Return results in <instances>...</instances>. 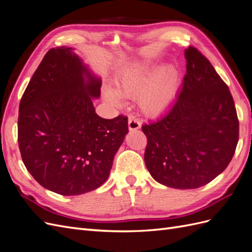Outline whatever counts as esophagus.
I'll return each mask as SVG.
<instances>
[{
    "label": "esophagus",
    "instance_id": "esophagus-1",
    "mask_svg": "<svg viewBox=\"0 0 252 252\" xmlns=\"http://www.w3.org/2000/svg\"><path fill=\"white\" fill-rule=\"evenodd\" d=\"M128 128L129 130H138L141 128V122L135 118H129L128 120Z\"/></svg>",
    "mask_w": 252,
    "mask_h": 252
}]
</instances>
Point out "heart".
Returning a JSON list of instances; mask_svg holds the SVG:
<instances>
[{"mask_svg": "<svg viewBox=\"0 0 252 252\" xmlns=\"http://www.w3.org/2000/svg\"><path fill=\"white\" fill-rule=\"evenodd\" d=\"M157 64L138 63L129 66L116 79V89L106 87V102L122 107L124 97L136 96L140 109L149 117H156L169 108L180 85V72L173 65L158 69Z\"/></svg>", "mask_w": 252, "mask_h": 252, "instance_id": "b5f03b06", "label": "heart"}]
</instances>
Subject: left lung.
<instances>
[{
  "label": "left lung",
  "mask_w": 252,
  "mask_h": 252,
  "mask_svg": "<svg viewBox=\"0 0 252 252\" xmlns=\"http://www.w3.org/2000/svg\"><path fill=\"white\" fill-rule=\"evenodd\" d=\"M186 74L177 100L159 119L143 125L145 164L159 184L194 189L222 173L239 141L229 88L202 53L184 51Z\"/></svg>",
  "instance_id": "obj_1"
}]
</instances>
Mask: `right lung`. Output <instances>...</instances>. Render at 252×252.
I'll use <instances>...</instances> for the list:
<instances>
[{
  "mask_svg": "<svg viewBox=\"0 0 252 252\" xmlns=\"http://www.w3.org/2000/svg\"><path fill=\"white\" fill-rule=\"evenodd\" d=\"M102 80L70 47L50 49L33 73L19 108L22 159L41 186L79 195L108 179L128 133L126 117H98L94 98Z\"/></svg>",
  "mask_w": 252,
  "mask_h": 252,
  "instance_id": "right-lung-1",
  "label": "right lung"
}]
</instances>
